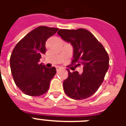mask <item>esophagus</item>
Listing matches in <instances>:
<instances>
[{
    "label": "esophagus",
    "instance_id": "34e87169",
    "mask_svg": "<svg viewBox=\"0 0 126 126\" xmlns=\"http://www.w3.org/2000/svg\"><path fill=\"white\" fill-rule=\"evenodd\" d=\"M61 67H59V66H58V67H56V69H57V71H59V69H61Z\"/></svg>",
    "mask_w": 126,
    "mask_h": 126
}]
</instances>
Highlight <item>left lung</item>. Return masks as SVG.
I'll list each match as a JSON object with an SVG mask.
<instances>
[{"label":"left lung","instance_id":"8db88e82","mask_svg":"<svg viewBox=\"0 0 126 126\" xmlns=\"http://www.w3.org/2000/svg\"><path fill=\"white\" fill-rule=\"evenodd\" d=\"M57 33L63 40L73 47L72 64L83 65V72H70L63 83V89L69 97L76 100L85 99L94 94L109 69V58L102 44L87 30H60Z\"/></svg>","mask_w":126,"mask_h":126}]
</instances>
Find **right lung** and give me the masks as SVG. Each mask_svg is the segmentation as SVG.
I'll return each mask as SVG.
<instances>
[{"instance_id": "1", "label": "right lung", "mask_w": 126, "mask_h": 126, "mask_svg": "<svg viewBox=\"0 0 126 126\" xmlns=\"http://www.w3.org/2000/svg\"><path fill=\"white\" fill-rule=\"evenodd\" d=\"M58 28L40 26L18 42L10 58V65L15 84L24 94L32 96L44 94L48 90L56 68H47L39 63L41 55L46 53L47 39Z\"/></svg>"}]
</instances>
